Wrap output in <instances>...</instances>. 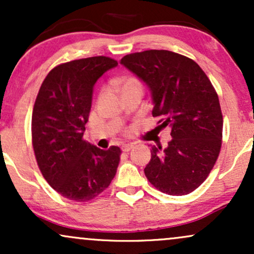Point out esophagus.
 Instances as JSON below:
<instances>
[{"label":"esophagus","instance_id":"esophagus-1","mask_svg":"<svg viewBox=\"0 0 254 254\" xmlns=\"http://www.w3.org/2000/svg\"><path fill=\"white\" fill-rule=\"evenodd\" d=\"M133 148V144L132 143H129V144H123L122 145V150L125 151V153H127V151H130L131 149Z\"/></svg>","mask_w":254,"mask_h":254}]
</instances>
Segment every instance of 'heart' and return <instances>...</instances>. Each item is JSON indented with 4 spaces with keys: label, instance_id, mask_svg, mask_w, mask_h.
Instances as JSON below:
<instances>
[{
    "label": "heart",
    "instance_id": "1",
    "mask_svg": "<svg viewBox=\"0 0 254 254\" xmlns=\"http://www.w3.org/2000/svg\"><path fill=\"white\" fill-rule=\"evenodd\" d=\"M113 86L117 88L119 92L123 94L127 90L132 89V88H141L142 89V83L138 78L135 76H124L119 77L117 80L113 81Z\"/></svg>",
    "mask_w": 254,
    "mask_h": 254
}]
</instances>
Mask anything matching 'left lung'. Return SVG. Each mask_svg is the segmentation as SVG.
<instances>
[{
	"label": "left lung",
	"mask_w": 254,
	"mask_h": 254,
	"mask_svg": "<svg viewBox=\"0 0 254 254\" xmlns=\"http://www.w3.org/2000/svg\"><path fill=\"white\" fill-rule=\"evenodd\" d=\"M121 64L149 88L153 116L160 127L171 129L167 147H151L145 177L172 196L194 191L214 167L222 141V112L210 80L194 61L167 50L127 55Z\"/></svg>",
	"instance_id": "left-lung-1"
}]
</instances>
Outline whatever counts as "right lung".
I'll list each match as a JSON object with an SVG mask.
<instances>
[{
  "instance_id": "right-lung-1",
  "label": "right lung",
  "mask_w": 254,
  "mask_h": 254,
  "mask_svg": "<svg viewBox=\"0 0 254 254\" xmlns=\"http://www.w3.org/2000/svg\"><path fill=\"white\" fill-rule=\"evenodd\" d=\"M117 61L97 56L60 64L43 81L32 113V143L43 177L54 190L86 202L109 188L121 149L104 150L83 139L93 89Z\"/></svg>"
}]
</instances>
